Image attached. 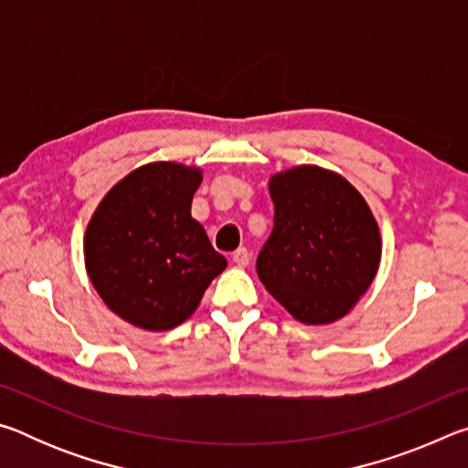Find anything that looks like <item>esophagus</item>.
I'll return each instance as SVG.
<instances>
[{
    "label": "esophagus",
    "instance_id": "1",
    "mask_svg": "<svg viewBox=\"0 0 468 468\" xmlns=\"http://www.w3.org/2000/svg\"><path fill=\"white\" fill-rule=\"evenodd\" d=\"M233 262H235L237 266H239V268L248 266V264H250V251L245 250V248L235 250V251H233Z\"/></svg>",
    "mask_w": 468,
    "mask_h": 468
}]
</instances>
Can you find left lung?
I'll return each mask as SVG.
<instances>
[{
    "label": "left lung",
    "instance_id": "left-lung-1",
    "mask_svg": "<svg viewBox=\"0 0 468 468\" xmlns=\"http://www.w3.org/2000/svg\"><path fill=\"white\" fill-rule=\"evenodd\" d=\"M268 189L274 229L258 256L260 281L301 324L345 318L382 260V235L366 197L318 165L274 173Z\"/></svg>",
    "mask_w": 468,
    "mask_h": 468
}]
</instances>
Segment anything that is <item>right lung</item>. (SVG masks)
Segmentation results:
<instances>
[{
	"instance_id": "obj_1",
	"label": "right lung",
	"mask_w": 468,
	"mask_h": 468,
	"mask_svg": "<svg viewBox=\"0 0 468 468\" xmlns=\"http://www.w3.org/2000/svg\"><path fill=\"white\" fill-rule=\"evenodd\" d=\"M197 167L154 161L109 189L84 233L86 274L111 312L165 332L184 324L227 268L192 218Z\"/></svg>"
}]
</instances>
